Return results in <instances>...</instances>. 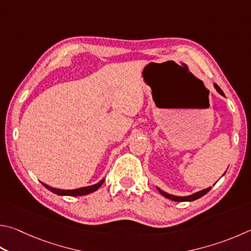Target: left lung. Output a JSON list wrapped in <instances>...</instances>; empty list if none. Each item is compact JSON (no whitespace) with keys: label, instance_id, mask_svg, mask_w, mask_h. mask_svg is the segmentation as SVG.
<instances>
[{"label":"left lung","instance_id":"left-lung-1","mask_svg":"<svg viewBox=\"0 0 251 251\" xmlns=\"http://www.w3.org/2000/svg\"><path fill=\"white\" fill-rule=\"evenodd\" d=\"M214 85H215V88H216L218 93L222 94V95H224V93H223V91L221 90L220 86H218L217 84H214ZM157 189H158L159 192H160L161 195H163V197H165V198L169 199V200H171V201H175V202H186V201L190 202V201H194V200H198V199H200V198H202L203 195L206 194V193L208 192V191L211 190V188H207V189H205V190L199 191V192L194 193V194H192V195H189V197H176V195H171V194H168V193H166V192H163V191L160 190L159 188H157Z\"/></svg>","mask_w":251,"mask_h":251}]
</instances>
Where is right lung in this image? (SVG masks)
<instances>
[{"mask_svg":"<svg viewBox=\"0 0 251 251\" xmlns=\"http://www.w3.org/2000/svg\"><path fill=\"white\" fill-rule=\"evenodd\" d=\"M104 179L101 180L97 184H93L91 186H85V188H81V189H75V190H60V189H54L49 186L47 184H44L45 188H47L49 191H51L52 193L57 194V195H68V197H81V195H85L89 193H92L94 191H97L100 186L103 184Z\"/></svg>","mask_w":251,"mask_h":251,"instance_id":"add662e5","label":"right lung"}]
</instances>
